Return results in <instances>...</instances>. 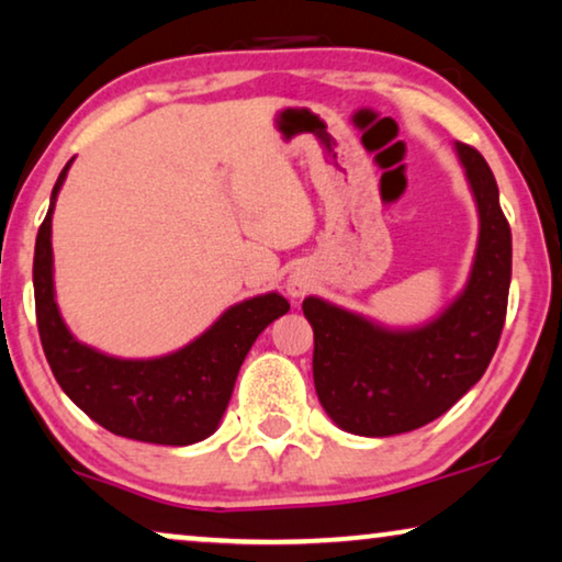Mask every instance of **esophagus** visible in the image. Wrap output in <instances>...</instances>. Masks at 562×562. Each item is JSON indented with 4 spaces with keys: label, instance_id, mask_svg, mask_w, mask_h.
I'll return each mask as SVG.
<instances>
[{
    "label": "esophagus",
    "instance_id": "obj_1",
    "mask_svg": "<svg viewBox=\"0 0 562 562\" xmlns=\"http://www.w3.org/2000/svg\"><path fill=\"white\" fill-rule=\"evenodd\" d=\"M306 291H308V286H306L304 281H291V283H289V294H291V296H304Z\"/></svg>",
    "mask_w": 562,
    "mask_h": 562
}]
</instances>
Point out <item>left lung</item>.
Segmentation results:
<instances>
[{
    "label": "left lung",
    "instance_id": "left-lung-1",
    "mask_svg": "<svg viewBox=\"0 0 562 562\" xmlns=\"http://www.w3.org/2000/svg\"><path fill=\"white\" fill-rule=\"evenodd\" d=\"M479 207V248L463 294L413 331H390L327 301L304 299L314 329V387L339 428L395 436L451 408L490 368L499 345L512 279V233L482 154L457 144Z\"/></svg>",
    "mask_w": 562,
    "mask_h": 562
}]
</instances>
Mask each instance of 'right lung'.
<instances>
[{"mask_svg":"<svg viewBox=\"0 0 562 562\" xmlns=\"http://www.w3.org/2000/svg\"><path fill=\"white\" fill-rule=\"evenodd\" d=\"M68 167L70 161L53 187L32 263L47 364L65 395L111 434L161 446L198 443L217 428L248 349L268 324L289 312V301L266 294L235 304L200 339L159 360H116L80 345L63 324L53 294L50 225Z\"/></svg>","mask_w":562,"mask_h":562,"instance_id":"add662e5","label":"right lung"}]
</instances>
